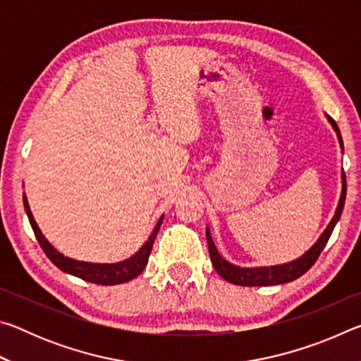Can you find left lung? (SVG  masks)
Here are the masks:
<instances>
[{"mask_svg": "<svg viewBox=\"0 0 361 361\" xmlns=\"http://www.w3.org/2000/svg\"><path fill=\"white\" fill-rule=\"evenodd\" d=\"M329 124L333 126V129L338 133L341 148L344 149L342 146V137L341 132L338 129V124H336L334 119H331L328 116ZM345 192H347V181H345V173L342 172V191H341V197H339V204L338 209H336V213L331 221H329L328 228L323 231V234L320 235V239L314 243V247L309 250L307 253H304L301 258H298L291 262H286V264H280V266H271V267H239L231 264V262L226 261L221 255L218 253V250L215 247V243L212 240L210 231L207 228V243H209V253H210V259L212 264L215 267V271L221 276L226 282L234 283V285H242V286H269V285H280V283H286V282H293L309 271L310 267L315 264V261L319 259L320 253L323 252V248L326 247L328 239L333 234V229L336 223L339 221L342 209H344V202H345Z\"/></svg>", "mask_w": 361, "mask_h": 361, "instance_id": "obj_1", "label": "left lung"}]
</instances>
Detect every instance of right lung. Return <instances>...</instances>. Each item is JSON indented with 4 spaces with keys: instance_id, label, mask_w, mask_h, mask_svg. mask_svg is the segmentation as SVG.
<instances>
[{
    "instance_id": "obj_1",
    "label": "right lung",
    "mask_w": 361,
    "mask_h": 361,
    "mask_svg": "<svg viewBox=\"0 0 361 361\" xmlns=\"http://www.w3.org/2000/svg\"><path fill=\"white\" fill-rule=\"evenodd\" d=\"M23 205H25V212L28 215L30 224H32V228H33L36 239H38L42 252L46 253L47 258L51 259L59 269H62L63 272L71 274V276L82 279V280H85V282L97 283V285H118V283H126V282H129V280L135 279L138 274L146 267V264H148V258H149V253L152 250V243H154V239L159 232V228H161L162 218H164V216L159 218L156 228L151 232L149 239L146 240L145 245L140 248L135 255L130 256L129 259L114 262V264H95V262H84V261L66 258V256L57 252V250L47 242L46 237L42 235V232L39 231L38 224H36L35 218L32 215V210H30V205H28V200L25 195H23Z\"/></svg>"
}]
</instances>
